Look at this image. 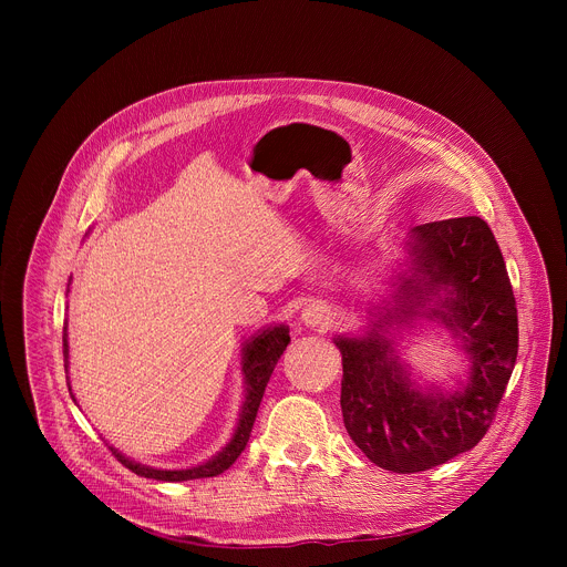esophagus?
I'll return each instance as SVG.
<instances>
[{"instance_id":"esophagus-1","label":"esophagus","mask_w":567,"mask_h":567,"mask_svg":"<svg viewBox=\"0 0 567 567\" xmlns=\"http://www.w3.org/2000/svg\"><path fill=\"white\" fill-rule=\"evenodd\" d=\"M302 322L309 328H328L332 322V313L326 305L320 302H311L302 309Z\"/></svg>"}]
</instances>
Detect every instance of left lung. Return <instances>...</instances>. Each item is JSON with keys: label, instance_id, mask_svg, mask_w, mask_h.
Segmentation results:
<instances>
[{"label": "left lung", "instance_id": "obj_1", "mask_svg": "<svg viewBox=\"0 0 567 567\" xmlns=\"http://www.w3.org/2000/svg\"><path fill=\"white\" fill-rule=\"evenodd\" d=\"M411 256L415 274L401 282L396 311L451 328L464 341L471 379L449 394L420 392L379 334L385 318L361 339H337L346 429L370 462L394 473L426 471L471 451L496 417L518 354L516 298L487 221L468 215L415 226ZM431 295L439 307L424 315L419 307Z\"/></svg>", "mask_w": 567, "mask_h": 567}]
</instances>
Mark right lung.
I'll use <instances>...</instances> for the list:
<instances>
[{
	"label": "right lung",
	"instance_id": "add662e5",
	"mask_svg": "<svg viewBox=\"0 0 567 567\" xmlns=\"http://www.w3.org/2000/svg\"><path fill=\"white\" fill-rule=\"evenodd\" d=\"M289 330L285 326L274 328V330H265L262 334L254 337L251 343H247L245 348V377H247V399L241 403V415H239V424L237 431L233 435V440L226 444V449L221 453H217L213 460H208L206 464L193 466V468H184V471H161V468H152V466H143L132 462L130 457L121 455L116 449H112V453L116 455V460L127 466L132 473L143 475V477H152V480H164V482H184V480H197V477H213L224 473L235 460L237 455L245 451L249 437H251V429L260 409V401L265 394V388L271 379V372L278 363V359L282 357V352L289 346ZM62 346H64V357H66V332H62Z\"/></svg>",
	"mask_w": 567,
	"mask_h": 567
}]
</instances>
